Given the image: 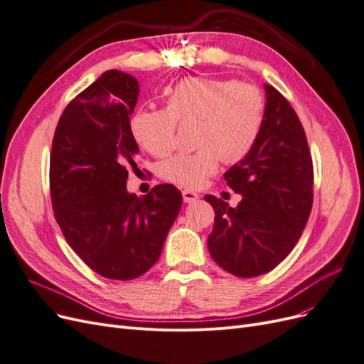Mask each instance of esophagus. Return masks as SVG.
<instances>
[{
	"instance_id": "obj_1",
	"label": "esophagus",
	"mask_w": 364,
	"mask_h": 364,
	"mask_svg": "<svg viewBox=\"0 0 364 364\" xmlns=\"http://www.w3.org/2000/svg\"><path fill=\"white\" fill-rule=\"evenodd\" d=\"M182 197H183V202L185 203H193V202H196L197 199H199V194L191 191V190H183L182 191Z\"/></svg>"
}]
</instances>
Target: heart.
<instances>
[{
    "instance_id": "heart-1",
    "label": "heart",
    "mask_w": 364,
    "mask_h": 364,
    "mask_svg": "<svg viewBox=\"0 0 364 364\" xmlns=\"http://www.w3.org/2000/svg\"><path fill=\"white\" fill-rule=\"evenodd\" d=\"M266 119V100L257 86L234 80L188 77L165 90V109H139L130 119L132 136L150 155L167 156L176 146V129L194 123V153H181L162 162L165 181L186 188L202 186L217 173L222 156L245 159L257 146Z\"/></svg>"
}]
</instances>
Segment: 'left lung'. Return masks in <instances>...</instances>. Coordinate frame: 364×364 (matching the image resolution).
<instances>
[{"mask_svg": "<svg viewBox=\"0 0 364 364\" xmlns=\"http://www.w3.org/2000/svg\"><path fill=\"white\" fill-rule=\"evenodd\" d=\"M266 90V119L257 146L226 173L243 199L230 208L205 196L215 211L208 237L213 259L240 278L259 277L289 255L313 206V161L299 118L273 86Z\"/></svg>", "mask_w": 364, "mask_h": 364, "instance_id": "left-lung-1", "label": "left lung"}]
</instances>
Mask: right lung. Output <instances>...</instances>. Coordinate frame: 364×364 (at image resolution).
Masks as SVG:
<instances>
[{
    "label": "right lung",
    "mask_w": 364,
    "mask_h": 364,
    "mask_svg": "<svg viewBox=\"0 0 364 364\" xmlns=\"http://www.w3.org/2000/svg\"><path fill=\"white\" fill-rule=\"evenodd\" d=\"M138 94L134 75L103 73L65 107L53 138L54 217L73 250L107 279L144 274L182 206L181 191L170 183L141 197L126 188L139 151L130 132Z\"/></svg>",
    "instance_id": "right-lung-1"
}]
</instances>
